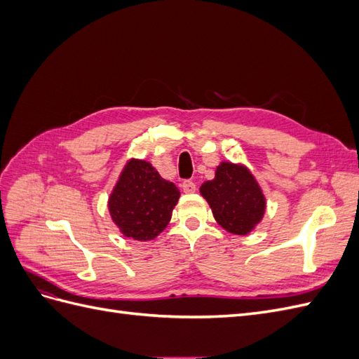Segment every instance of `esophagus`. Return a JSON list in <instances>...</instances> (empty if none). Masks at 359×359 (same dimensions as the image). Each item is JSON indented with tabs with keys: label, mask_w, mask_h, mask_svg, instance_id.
<instances>
[{
	"label": "esophagus",
	"mask_w": 359,
	"mask_h": 359,
	"mask_svg": "<svg viewBox=\"0 0 359 359\" xmlns=\"http://www.w3.org/2000/svg\"><path fill=\"white\" fill-rule=\"evenodd\" d=\"M182 191L187 193V194L194 193V191H196V184H194L193 181H184L182 182Z\"/></svg>",
	"instance_id": "34e87169"
}]
</instances>
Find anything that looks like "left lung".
Instances as JSON below:
<instances>
[{
    "instance_id": "left-lung-1",
    "label": "left lung",
    "mask_w": 359,
    "mask_h": 359,
    "mask_svg": "<svg viewBox=\"0 0 359 359\" xmlns=\"http://www.w3.org/2000/svg\"><path fill=\"white\" fill-rule=\"evenodd\" d=\"M215 222L233 235H248L262 222L266 198L262 187L243 163L222 161L214 180L205 181L201 189Z\"/></svg>"
}]
</instances>
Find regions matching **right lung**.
<instances>
[{
    "instance_id": "obj_1",
    "label": "right lung",
    "mask_w": 359,
    "mask_h": 359,
    "mask_svg": "<svg viewBox=\"0 0 359 359\" xmlns=\"http://www.w3.org/2000/svg\"><path fill=\"white\" fill-rule=\"evenodd\" d=\"M181 196L173 182L161 178L147 160L130 158L107 199L115 226L128 240H154L170 222Z\"/></svg>"
}]
</instances>
